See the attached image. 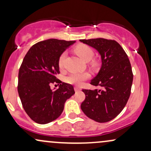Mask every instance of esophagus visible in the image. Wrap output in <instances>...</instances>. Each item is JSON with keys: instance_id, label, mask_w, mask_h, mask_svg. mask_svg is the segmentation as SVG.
<instances>
[{"instance_id": "1", "label": "esophagus", "mask_w": 151, "mask_h": 151, "mask_svg": "<svg viewBox=\"0 0 151 151\" xmlns=\"http://www.w3.org/2000/svg\"><path fill=\"white\" fill-rule=\"evenodd\" d=\"M74 91H75L76 92L79 91H80V88L78 86H74Z\"/></svg>"}]
</instances>
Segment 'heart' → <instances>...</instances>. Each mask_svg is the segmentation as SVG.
Masks as SVG:
<instances>
[{"label":"heart","instance_id":"1","mask_svg":"<svg viewBox=\"0 0 151 151\" xmlns=\"http://www.w3.org/2000/svg\"><path fill=\"white\" fill-rule=\"evenodd\" d=\"M76 53L84 61H88L93 58V50L91 47H89L87 45L81 44L79 45L74 48ZM67 52H63L60 56L59 60H58V65L60 68H63L64 65V62L66 58ZM89 77V74L86 72H82V73H73L70 74L67 77V81L68 83H72V84H76L79 85L82 83V81H85L86 79Z\"/></svg>","mask_w":151,"mask_h":151}]
</instances>
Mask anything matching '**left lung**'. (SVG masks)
Masks as SVG:
<instances>
[{"instance_id": "8db88e82", "label": "left lung", "mask_w": 151, "mask_h": 151, "mask_svg": "<svg viewBox=\"0 0 151 151\" xmlns=\"http://www.w3.org/2000/svg\"><path fill=\"white\" fill-rule=\"evenodd\" d=\"M81 42L95 48L101 58V68L91 81L100 89H83L86 98L81 109L87 117L100 123L117 117L127 103L133 81L128 56L114 40L102 38L81 39Z\"/></svg>"}]
</instances>
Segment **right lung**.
<instances>
[{
    "label": "right lung",
    "instance_id": "right-lung-1",
    "mask_svg": "<svg viewBox=\"0 0 151 151\" xmlns=\"http://www.w3.org/2000/svg\"><path fill=\"white\" fill-rule=\"evenodd\" d=\"M74 43L45 40L31 47L24 58L18 74V93L24 110L38 124H48L59 117L66 101L75 93L72 85L56 77L60 56ZM54 83L60 86L52 90L50 85Z\"/></svg>",
    "mask_w": 151,
    "mask_h": 151
}]
</instances>
